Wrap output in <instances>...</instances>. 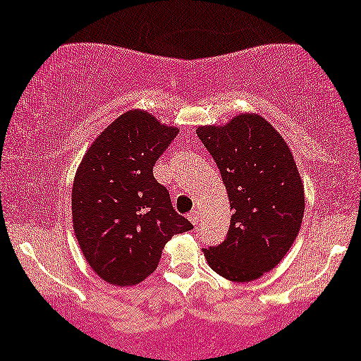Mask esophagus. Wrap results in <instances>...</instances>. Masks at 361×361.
I'll list each match as a JSON object with an SVG mask.
<instances>
[{"label": "esophagus", "mask_w": 361, "mask_h": 361, "mask_svg": "<svg viewBox=\"0 0 361 361\" xmlns=\"http://www.w3.org/2000/svg\"><path fill=\"white\" fill-rule=\"evenodd\" d=\"M187 217H188V221L193 224V226H198L200 219H202V217H200V211L198 209H193V211L188 212Z\"/></svg>", "instance_id": "obj_1"}]
</instances>
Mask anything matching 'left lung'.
<instances>
[{
	"instance_id": "obj_1",
	"label": "left lung",
	"mask_w": 361,
	"mask_h": 361,
	"mask_svg": "<svg viewBox=\"0 0 361 361\" xmlns=\"http://www.w3.org/2000/svg\"><path fill=\"white\" fill-rule=\"evenodd\" d=\"M197 134L221 171L233 212L226 240L203 250L206 261L230 281L257 280L286 256L302 224L296 161L280 133L256 114L198 126Z\"/></svg>"
}]
</instances>
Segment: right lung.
Instances as JSON below:
<instances>
[{
	"label": "right lung",
	"mask_w": 361,
	"mask_h": 361,
	"mask_svg": "<svg viewBox=\"0 0 361 361\" xmlns=\"http://www.w3.org/2000/svg\"><path fill=\"white\" fill-rule=\"evenodd\" d=\"M177 133L144 110H129L81 159L72 188L75 235L91 269L110 285L144 281L171 236L193 228L153 177Z\"/></svg>",
	"instance_id": "add662e5"
}]
</instances>
